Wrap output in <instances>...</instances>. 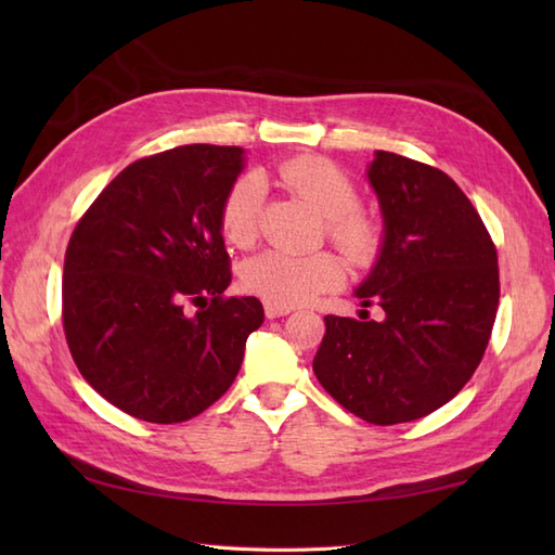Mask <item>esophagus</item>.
Listing matches in <instances>:
<instances>
[{"mask_svg":"<svg viewBox=\"0 0 555 555\" xmlns=\"http://www.w3.org/2000/svg\"><path fill=\"white\" fill-rule=\"evenodd\" d=\"M288 312H291V308H281V305L264 302V314L269 317V320H276V317H286Z\"/></svg>","mask_w":555,"mask_h":555,"instance_id":"obj_1","label":"esophagus"}]
</instances>
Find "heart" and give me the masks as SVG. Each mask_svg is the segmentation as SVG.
Masks as SVG:
<instances>
[{
  "instance_id": "b5f03b06",
  "label": "heart",
  "mask_w": 555,
  "mask_h": 555,
  "mask_svg": "<svg viewBox=\"0 0 555 555\" xmlns=\"http://www.w3.org/2000/svg\"><path fill=\"white\" fill-rule=\"evenodd\" d=\"M279 176L293 193L322 211L326 238L352 264L367 267L379 257L384 245L382 221L374 211L358 205V185L336 162L320 155H300L281 164ZM264 199L267 188L257 173L235 179L219 209L223 238L235 247H250L259 235ZM340 279L344 269L332 253L288 255L284 250H264L241 267L243 288L281 308L308 302L317 293L338 286Z\"/></svg>"
}]
</instances>
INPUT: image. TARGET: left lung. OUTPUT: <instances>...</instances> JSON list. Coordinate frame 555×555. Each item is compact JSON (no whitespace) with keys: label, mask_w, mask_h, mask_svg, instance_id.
I'll return each mask as SVG.
<instances>
[{"label":"left lung","mask_w":555,"mask_h":555,"mask_svg":"<svg viewBox=\"0 0 555 555\" xmlns=\"http://www.w3.org/2000/svg\"><path fill=\"white\" fill-rule=\"evenodd\" d=\"M367 176L386 238L356 296L382 320L326 314L312 370L348 412L386 427L429 415L469 382L501 286L496 245L451 176L384 150Z\"/></svg>","instance_id":"8db88e82"}]
</instances>
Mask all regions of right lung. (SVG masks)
Returning a JSON list of instances; mask_svg holds the SVG:
<instances>
[{"mask_svg":"<svg viewBox=\"0 0 555 555\" xmlns=\"http://www.w3.org/2000/svg\"><path fill=\"white\" fill-rule=\"evenodd\" d=\"M241 147L183 145L138 159L76 223L64 257L62 322L78 372L131 417L193 420L229 391L257 298H229L219 209Z\"/></svg>","mask_w":555,"mask_h":555,"instance_id":"1","label":"right lung"}]
</instances>
